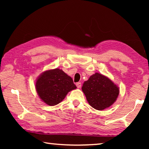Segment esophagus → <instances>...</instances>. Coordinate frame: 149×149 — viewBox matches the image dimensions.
<instances>
[{
	"mask_svg": "<svg viewBox=\"0 0 149 149\" xmlns=\"http://www.w3.org/2000/svg\"><path fill=\"white\" fill-rule=\"evenodd\" d=\"M76 86L78 88H80L82 86V84H81V83H80V82H78V83H76Z\"/></svg>",
	"mask_w": 149,
	"mask_h": 149,
	"instance_id": "1",
	"label": "esophagus"
}]
</instances>
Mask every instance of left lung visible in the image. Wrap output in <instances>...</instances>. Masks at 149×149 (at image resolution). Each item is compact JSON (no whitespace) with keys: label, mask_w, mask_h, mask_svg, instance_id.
<instances>
[{"label":"left lung","mask_w":149,"mask_h":149,"mask_svg":"<svg viewBox=\"0 0 149 149\" xmlns=\"http://www.w3.org/2000/svg\"><path fill=\"white\" fill-rule=\"evenodd\" d=\"M82 90L90 105L97 110H103L115 102L119 88L104 75L95 73L85 81Z\"/></svg>","instance_id":"8db88e82"}]
</instances>
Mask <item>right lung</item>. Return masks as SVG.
I'll list each match as a JSON object with an SVG mask.
<instances>
[{"label":"right lung","instance_id":"1","mask_svg":"<svg viewBox=\"0 0 149 149\" xmlns=\"http://www.w3.org/2000/svg\"><path fill=\"white\" fill-rule=\"evenodd\" d=\"M76 88L72 79L58 68L44 72L36 82L38 95L49 106L61 102L70 91Z\"/></svg>","mask_w":149,"mask_h":149}]
</instances>
